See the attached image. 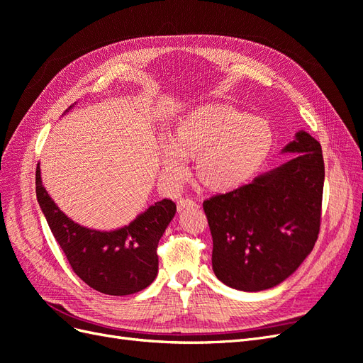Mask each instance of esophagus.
Instances as JSON below:
<instances>
[{
  "mask_svg": "<svg viewBox=\"0 0 363 363\" xmlns=\"http://www.w3.org/2000/svg\"><path fill=\"white\" fill-rule=\"evenodd\" d=\"M195 206H196V203H195V200H192V199H180V200L177 201L179 211H184V208L195 207Z\"/></svg>",
  "mask_w": 363,
  "mask_h": 363,
  "instance_id": "1",
  "label": "esophagus"
}]
</instances>
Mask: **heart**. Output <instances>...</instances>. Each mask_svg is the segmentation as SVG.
Masks as SVG:
<instances>
[{"label":"heart","mask_w":363,"mask_h":363,"mask_svg":"<svg viewBox=\"0 0 363 363\" xmlns=\"http://www.w3.org/2000/svg\"><path fill=\"white\" fill-rule=\"evenodd\" d=\"M272 131L267 121L227 104H203L184 113L162 142L163 177L177 184L195 157V171L212 191H233L247 183L267 160Z\"/></svg>","instance_id":"b5f03b06"}]
</instances>
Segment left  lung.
Listing matches in <instances>:
<instances>
[{
	"mask_svg": "<svg viewBox=\"0 0 363 363\" xmlns=\"http://www.w3.org/2000/svg\"><path fill=\"white\" fill-rule=\"evenodd\" d=\"M283 152L294 156L250 184L203 203L213 272L230 288L257 292L277 286L318 239L324 188L320 142L300 130Z\"/></svg>",
	"mask_w": 363,
	"mask_h": 363,
	"instance_id": "8db88e82",
	"label": "left lung"
}]
</instances>
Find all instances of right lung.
<instances>
[{
    "label": "right lung",
    "mask_w": 363,
    "mask_h": 363,
    "mask_svg": "<svg viewBox=\"0 0 363 363\" xmlns=\"http://www.w3.org/2000/svg\"><path fill=\"white\" fill-rule=\"evenodd\" d=\"M36 196L72 271L87 286L107 295H130L145 289L156 279V251L177 211L174 201H157L128 225L101 232L74 223L60 211L43 188L39 164Z\"/></svg>",
    "instance_id": "right-lung-1"
}]
</instances>
